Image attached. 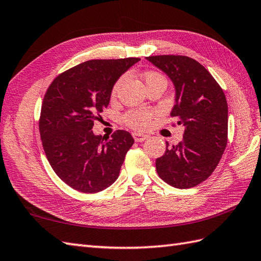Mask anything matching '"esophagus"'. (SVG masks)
Masks as SVG:
<instances>
[{
	"instance_id": "1",
	"label": "esophagus",
	"mask_w": 261,
	"mask_h": 261,
	"mask_svg": "<svg viewBox=\"0 0 261 261\" xmlns=\"http://www.w3.org/2000/svg\"><path fill=\"white\" fill-rule=\"evenodd\" d=\"M132 136H133V139H135L136 142H142L148 138L147 135H143V133H139V132L132 133Z\"/></svg>"
}]
</instances>
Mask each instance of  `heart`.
I'll return each mask as SVG.
<instances>
[{
    "mask_svg": "<svg viewBox=\"0 0 261 261\" xmlns=\"http://www.w3.org/2000/svg\"><path fill=\"white\" fill-rule=\"evenodd\" d=\"M156 79H165V76L161 75L160 73H156V72H148V73L144 75L145 83L156 80ZM165 80H166V79H165ZM121 82H122V79H120V80L116 84H114V87L112 89V95L113 96L118 93V90L120 88ZM151 117H152V113H151L150 111H147V110H133V111H130V112L126 113L123 119H124V122L128 124L129 126H131V128L141 130V129L147 128Z\"/></svg>",
    "mask_w": 261,
    "mask_h": 261,
    "instance_id": "b5f03b06",
    "label": "heart"
}]
</instances>
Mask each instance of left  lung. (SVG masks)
<instances>
[{
  "instance_id": "obj_1",
  "label": "left lung",
  "mask_w": 261,
  "mask_h": 261,
  "mask_svg": "<svg viewBox=\"0 0 261 261\" xmlns=\"http://www.w3.org/2000/svg\"><path fill=\"white\" fill-rule=\"evenodd\" d=\"M169 76L175 90L171 117L185 125L184 139L155 161L159 177L187 189L207 179L227 147L228 105L222 89L209 71L184 56L145 58Z\"/></svg>"
}]
</instances>
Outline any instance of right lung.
Instances as JSON below:
<instances>
[{
    "label": "right lung",
    "instance_id": "add662e5",
    "mask_svg": "<svg viewBox=\"0 0 261 261\" xmlns=\"http://www.w3.org/2000/svg\"><path fill=\"white\" fill-rule=\"evenodd\" d=\"M139 61L91 60L58 75L46 91L39 122L42 144L54 172L74 190L99 192L119 177L135 140L124 130L105 140L92 128L118 79Z\"/></svg>",
    "mask_w": 261,
    "mask_h": 261
}]
</instances>
